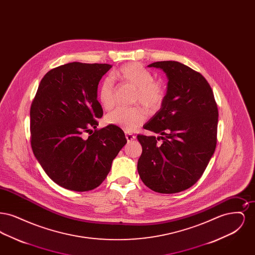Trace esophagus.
Returning a JSON list of instances; mask_svg holds the SVG:
<instances>
[{"label":"esophagus","instance_id":"obj_1","mask_svg":"<svg viewBox=\"0 0 255 255\" xmlns=\"http://www.w3.org/2000/svg\"><path fill=\"white\" fill-rule=\"evenodd\" d=\"M125 136H126L127 141H132L133 139H135V135L133 133H125Z\"/></svg>","mask_w":255,"mask_h":255}]
</instances>
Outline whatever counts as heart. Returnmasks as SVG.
I'll return each mask as SVG.
<instances>
[{
    "instance_id": "b5f03b06",
    "label": "heart",
    "mask_w": 255,
    "mask_h": 255,
    "mask_svg": "<svg viewBox=\"0 0 255 255\" xmlns=\"http://www.w3.org/2000/svg\"><path fill=\"white\" fill-rule=\"evenodd\" d=\"M111 78L120 80L135 90L134 103H140L147 109L158 110L166 97L164 85L155 80L154 74L140 63L131 62L123 65L112 73ZM115 89L111 79H105L98 90V100L104 109L109 110L115 105ZM146 113L140 107L131 109L118 108L106 117V122L115 125L125 132H133L135 128L145 122Z\"/></svg>"
}]
</instances>
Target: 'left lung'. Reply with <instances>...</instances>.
<instances>
[{"label":"left lung","instance_id":"8db88e82","mask_svg":"<svg viewBox=\"0 0 255 255\" xmlns=\"http://www.w3.org/2000/svg\"><path fill=\"white\" fill-rule=\"evenodd\" d=\"M148 67L166 73L168 85L161 108L143 125L160 136L137 134L142 146L137 171L153 191L178 193L199 181L214 154L218 107L206 78L191 68L177 61Z\"/></svg>","mask_w":255,"mask_h":255}]
</instances>
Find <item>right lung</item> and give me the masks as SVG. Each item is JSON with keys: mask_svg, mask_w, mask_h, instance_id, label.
Masks as SVG:
<instances>
[{"mask_svg": "<svg viewBox=\"0 0 255 255\" xmlns=\"http://www.w3.org/2000/svg\"><path fill=\"white\" fill-rule=\"evenodd\" d=\"M111 68L80 62L54 68L42 78L31 103L32 151L49 178L66 189L97 188L127 142L118 126L97 129L103 116L97 87Z\"/></svg>", "mask_w": 255, "mask_h": 255, "instance_id": "right-lung-1", "label": "right lung"}]
</instances>
